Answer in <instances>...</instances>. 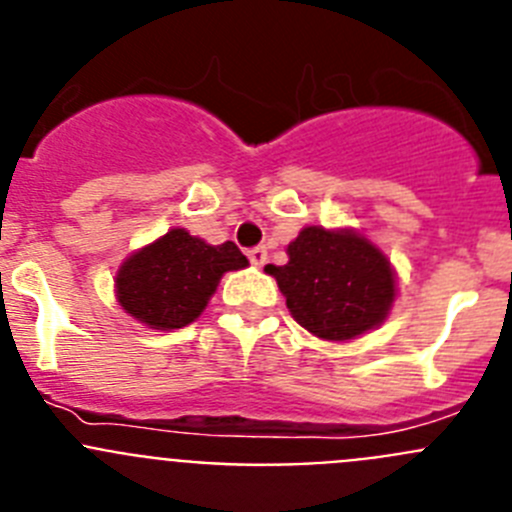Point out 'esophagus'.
I'll return each instance as SVG.
<instances>
[{
    "instance_id": "esophagus-1",
    "label": "esophagus",
    "mask_w": 512,
    "mask_h": 512,
    "mask_svg": "<svg viewBox=\"0 0 512 512\" xmlns=\"http://www.w3.org/2000/svg\"><path fill=\"white\" fill-rule=\"evenodd\" d=\"M246 253H248V261H251L253 266H264L266 259H269V253H266L264 246H253L248 248Z\"/></svg>"
}]
</instances>
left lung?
Returning a JSON list of instances; mask_svg holds the SVG:
<instances>
[{"label": "left lung", "mask_w": 512, "mask_h": 512, "mask_svg": "<svg viewBox=\"0 0 512 512\" xmlns=\"http://www.w3.org/2000/svg\"><path fill=\"white\" fill-rule=\"evenodd\" d=\"M284 266L269 264L292 318L312 336L351 341L377 328L395 300L390 261L351 230H302L287 248Z\"/></svg>", "instance_id": "8db88e82"}]
</instances>
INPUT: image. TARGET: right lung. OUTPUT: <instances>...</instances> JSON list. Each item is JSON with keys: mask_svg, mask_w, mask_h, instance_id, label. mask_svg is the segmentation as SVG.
<instances>
[{"mask_svg": "<svg viewBox=\"0 0 512 512\" xmlns=\"http://www.w3.org/2000/svg\"><path fill=\"white\" fill-rule=\"evenodd\" d=\"M243 266L248 259L233 241L210 246L174 228L120 266L117 300L125 312L151 328H184L200 318L225 271Z\"/></svg>", "mask_w": 512, "mask_h": 512, "instance_id": "add662e5", "label": "right lung"}]
</instances>
